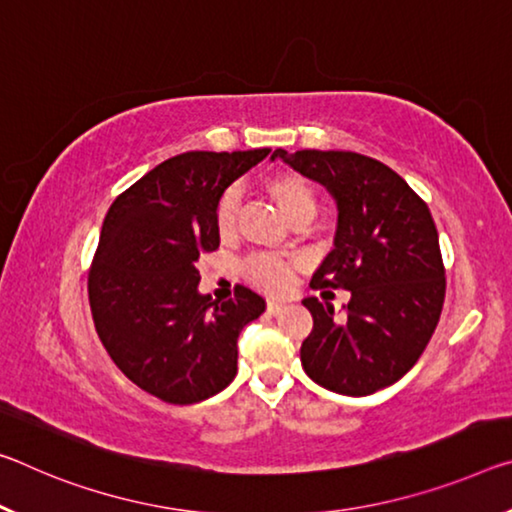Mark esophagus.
<instances>
[{"instance_id":"34e87169","label":"esophagus","mask_w":512,"mask_h":512,"mask_svg":"<svg viewBox=\"0 0 512 512\" xmlns=\"http://www.w3.org/2000/svg\"><path fill=\"white\" fill-rule=\"evenodd\" d=\"M266 310H269V314H280V312L287 310V303H285V300L271 298L269 303H266Z\"/></svg>"}]
</instances>
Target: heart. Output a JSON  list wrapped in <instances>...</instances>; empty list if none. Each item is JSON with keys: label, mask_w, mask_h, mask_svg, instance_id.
I'll return each instance as SVG.
<instances>
[{"label": "heart", "mask_w": 512, "mask_h": 512, "mask_svg": "<svg viewBox=\"0 0 512 512\" xmlns=\"http://www.w3.org/2000/svg\"><path fill=\"white\" fill-rule=\"evenodd\" d=\"M266 189L278 202L291 223L298 218H312L316 212V191L312 182L305 175L296 173V170H275L264 180ZM241 189L237 184L227 186V189L218 196L214 207V225L221 237H230L237 227L239 209H241ZM246 275L255 285L269 289V291H285L294 278V264L285 257L259 253L253 255L246 262Z\"/></svg>", "instance_id": "b5f03b06"}]
</instances>
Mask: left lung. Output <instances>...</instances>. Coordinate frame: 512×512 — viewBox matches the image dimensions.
<instances>
[{
    "instance_id": "1",
    "label": "left lung",
    "mask_w": 512,
    "mask_h": 512,
    "mask_svg": "<svg viewBox=\"0 0 512 512\" xmlns=\"http://www.w3.org/2000/svg\"><path fill=\"white\" fill-rule=\"evenodd\" d=\"M335 196V248L312 289H348L346 316L305 298L312 332L300 362L316 385L367 396L403 378L431 342L444 305V262L431 209L383 161L344 150H275Z\"/></svg>"
}]
</instances>
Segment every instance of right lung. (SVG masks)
<instances>
[{"label":"right lung","mask_w":512,"mask_h":512,"mask_svg":"<svg viewBox=\"0 0 512 512\" xmlns=\"http://www.w3.org/2000/svg\"><path fill=\"white\" fill-rule=\"evenodd\" d=\"M269 148L184 152L113 200L88 271L102 346L136 387L175 405L214 396L237 376V339L266 310L257 291L198 294V259L221 243L214 207Z\"/></svg>","instance_id":"right-lung-1"}]
</instances>
